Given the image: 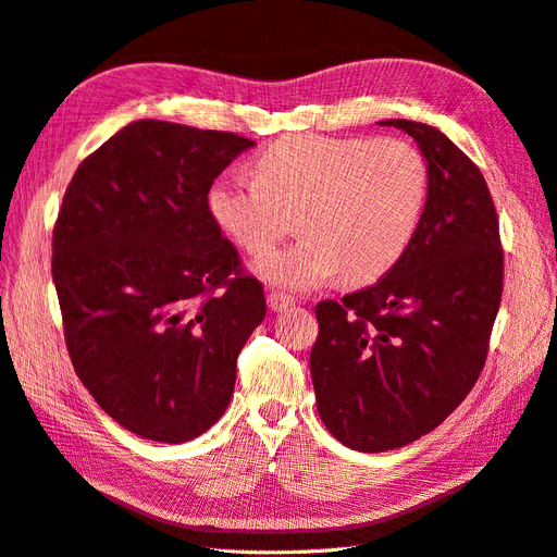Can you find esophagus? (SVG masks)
Instances as JSON below:
<instances>
[{
    "label": "esophagus",
    "mask_w": 557,
    "mask_h": 557,
    "mask_svg": "<svg viewBox=\"0 0 557 557\" xmlns=\"http://www.w3.org/2000/svg\"><path fill=\"white\" fill-rule=\"evenodd\" d=\"M294 305V298L284 296L280 292H268V307H271L273 312H282V310H289V307Z\"/></svg>",
    "instance_id": "34e87169"
}]
</instances>
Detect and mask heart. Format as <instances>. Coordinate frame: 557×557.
<instances>
[{
  "label": "heart",
  "mask_w": 557,
  "mask_h": 557,
  "mask_svg": "<svg viewBox=\"0 0 557 557\" xmlns=\"http://www.w3.org/2000/svg\"><path fill=\"white\" fill-rule=\"evenodd\" d=\"M255 174L218 178L209 209L250 255L294 232L298 215L305 236L257 263L294 292L339 273L351 284L385 275L413 240L429 193L426 160L401 137H282L259 153Z\"/></svg>",
  "instance_id": "heart-1"
}]
</instances>
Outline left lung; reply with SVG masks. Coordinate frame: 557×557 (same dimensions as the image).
<instances>
[{
    "label": "left lung",
    "mask_w": 557,
    "mask_h": 557,
    "mask_svg": "<svg viewBox=\"0 0 557 557\" xmlns=\"http://www.w3.org/2000/svg\"><path fill=\"white\" fill-rule=\"evenodd\" d=\"M418 141L426 203L404 257L372 286L317 305L310 372L319 416L351 449L404 447L478 383L503 298L505 257L488 185L455 141L389 119Z\"/></svg>",
    "instance_id": "left-lung-1"
}]
</instances>
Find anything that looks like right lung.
<instances>
[{"mask_svg": "<svg viewBox=\"0 0 557 557\" xmlns=\"http://www.w3.org/2000/svg\"><path fill=\"white\" fill-rule=\"evenodd\" d=\"M252 139L133 121L79 162L52 232V280L75 374L123 429L193 441L230 406L263 284L209 209Z\"/></svg>", "mask_w": 557, "mask_h": 557, "instance_id": "add662e5", "label": "right lung"}]
</instances>
